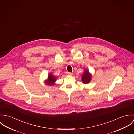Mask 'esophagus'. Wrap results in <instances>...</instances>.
<instances>
[{
	"instance_id": "34e87169",
	"label": "esophagus",
	"mask_w": 134,
	"mask_h": 134,
	"mask_svg": "<svg viewBox=\"0 0 134 134\" xmlns=\"http://www.w3.org/2000/svg\"><path fill=\"white\" fill-rule=\"evenodd\" d=\"M67 75H73V73L72 72H68L67 73Z\"/></svg>"
}]
</instances>
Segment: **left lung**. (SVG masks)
I'll use <instances>...</instances> for the list:
<instances>
[{
    "label": "left lung",
    "mask_w": 134,
    "mask_h": 134,
    "mask_svg": "<svg viewBox=\"0 0 134 134\" xmlns=\"http://www.w3.org/2000/svg\"><path fill=\"white\" fill-rule=\"evenodd\" d=\"M82 82L84 84H87L90 82L91 76L90 74H89V71L86 70L84 71V73L82 75Z\"/></svg>",
    "instance_id": "8db88e82"
}]
</instances>
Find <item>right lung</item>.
I'll use <instances>...</instances> for the list:
<instances>
[{
  "label": "right lung",
  "instance_id": "right-lung-1",
  "mask_svg": "<svg viewBox=\"0 0 134 134\" xmlns=\"http://www.w3.org/2000/svg\"><path fill=\"white\" fill-rule=\"evenodd\" d=\"M56 81V77L52 74H49L48 75V79L46 81V84L49 85H54V82Z\"/></svg>",
  "mask_w": 134,
  "mask_h": 134
}]
</instances>
